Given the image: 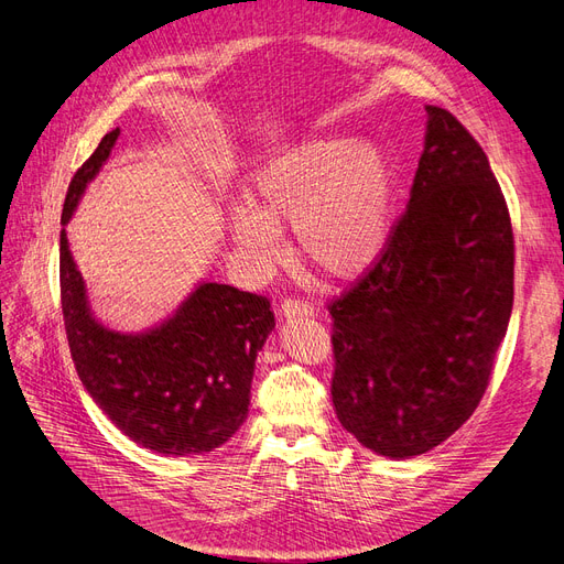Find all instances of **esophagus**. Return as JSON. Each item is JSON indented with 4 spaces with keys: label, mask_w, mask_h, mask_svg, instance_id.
Listing matches in <instances>:
<instances>
[{
    "label": "esophagus",
    "mask_w": 564,
    "mask_h": 564,
    "mask_svg": "<svg viewBox=\"0 0 564 564\" xmlns=\"http://www.w3.org/2000/svg\"><path fill=\"white\" fill-rule=\"evenodd\" d=\"M280 313L284 317H292V315H315V308L308 301H301V299H284L280 305Z\"/></svg>",
    "instance_id": "1"
}]
</instances>
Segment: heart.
<instances>
[{"instance_id":"obj_1","label":"heart","mask_w":564,"mask_h":564,"mask_svg":"<svg viewBox=\"0 0 564 564\" xmlns=\"http://www.w3.org/2000/svg\"><path fill=\"white\" fill-rule=\"evenodd\" d=\"M251 204L232 209L235 242L256 265L280 253L282 220H292L303 261L336 280L362 275L390 245L400 181L390 155L355 135L324 133L263 162L247 181Z\"/></svg>"}]
</instances>
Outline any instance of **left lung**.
Returning a JSON list of instances; mask_svg holds the SVG:
<instances>
[{
    "label": "left lung",
    "instance_id": "8db88e82",
    "mask_svg": "<svg viewBox=\"0 0 564 564\" xmlns=\"http://www.w3.org/2000/svg\"><path fill=\"white\" fill-rule=\"evenodd\" d=\"M425 112L390 245L327 305L336 416L390 458L425 454L470 419L513 311L516 240L501 185L449 110Z\"/></svg>",
    "mask_w": 564,
    "mask_h": 564
}]
</instances>
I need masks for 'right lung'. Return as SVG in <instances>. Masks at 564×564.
I'll return each instance as SVG.
<instances>
[{"label":"right lung","instance_id":"right-lung-1","mask_svg":"<svg viewBox=\"0 0 564 564\" xmlns=\"http://www.w3.org/2000/svg\"><path fill=\"white\" fill-rule=\"evenodd\" d=\"M119 129L98 143L67 187L61 226L110 158ZM61 308L75 369L94 402L141 447L185 456L228 442L249 412L256 352L275 327L270 301L230 284L202 282L148 334L106 329L61 230Z\"/></svg>","mask_w":564,"mask_h":564}]
</instances>
